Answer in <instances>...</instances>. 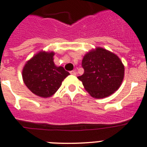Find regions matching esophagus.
Instances as JSON below:
<instances>
[{
	"label": "esophagus",
	"instance_id": "1",
	"mask_svg": "<svg viewBox=\"0 0 147 147\" xmlns=\"http://www.w3.org/2000/svg\"><path fill=\"white\" fill-rule=\"evenodd\" d=\"M70 74H71V75H76L77 72H76V71H75V70H73V71H71Z\"/></svg>",
	"mask_w": 147,
	"mask_h": 147
}]
</instances>
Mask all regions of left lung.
Wrapping results in <instances>:
<instances>
[{
    "label": "left lung",
    "mask_w": 147,
    "mask_h": 147,
    "mask_svg": "<svg viewBox=\"0 0 147 147\" xmlns=\"http://www.w3.org/2000/svg\"><path fill=\"white\" fill-rule=\"evenodd\" d=\"M83 75L78 77L92 98H104L116 92L124 78V65L113 52L102 47L91 49L82 61Z\"/></svg>",
    "instance_id": "1"
}]
</instances>
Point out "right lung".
I'll return each instance as SVG.
<instances>
[{
	"label": "right lung",
	"mask_w": 147,
	"mask_h": 147,
	"mask_svg": "<svg viewBox=\"0 0 147 147\" xmlns=\"http://www.w3.org/2000/svg\"><path fill=\"white\" fill-rule=\"evenodd\" d=\"M54 52L40 51L26 62L22 70L24 84L42 98L52 96L69 73L54 62Z\"/></svg>",
	"instance_id": "1"
}]
</instances>
